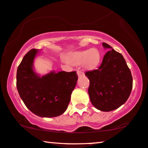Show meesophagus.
I'll use <instances>...</instances> for the list:
<instances>
[{
	"label": "esophagus",
	"mask_w": 148,
	"mask_h": 148,
	"mask_svg": "<svg viewBox=\"0 0 148 148\" xmlns=\"http://www.w3.org/2000/svg\"><path fill=\"white\" fill-rule=\"evenodd\" d=\"M77 73V75H78L79 77H82L83 75H84V73L80 71H78Z\"/></svg>",
	"instance_id": "34e87169"
}]
</instances>
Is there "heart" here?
Here are the masks:
<instances>
[{
    "mask_svg": "<svg viewBox=\"0 0 148 148\" xmlns=\"http://www.w3.org/2000/svg\"><path fill=\"white\" fill-rule=\"evenodd\" d=\"M100 54L96 48L81 50L69 56L68 60L74 65H79L83 64L86 69L92 70L100 63Z\"/></svg>",
    "mask_w": 148,
    "mask_h": 148,
    "instance_id": "heart-1",
    "label": "heart"
}]
</instances>
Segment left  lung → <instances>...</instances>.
<instances>
[{
  "label": "left lung",
  "mask_w": 148,
  "mask_h": 148,
  "mask_svg": "<svg viewBox=\"0 0 148 148\" xmlns=\"http://www.w3.org/2000/svg\"><path fill=\"white\" fill-rule=\"evenodd\" d=\"M105 54L98 69L87 71L90 80L88 94L92 104L98 110L109 112L125 104L133 87L131 71L124 57L106 43H102Z\"/></svg>",
  "instance_id": "left-lung-1"
}]
</instances>
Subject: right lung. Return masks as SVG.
<instances>
[{"label":"right lung","instance_id":"1","mask_svg":"<svg viewBox=\"0 0 148 148\" xmlns=\"http://www.w3.org/2000/svg\"><path fill=\"white\" fill-rule=\"evenodd\" d=\"M39 50H30L17 71V88L26 107L40 117H55L67 109L77 82L76 71H54L40 75L34 69Z\"/></svg>","mask_w":148,"mask_h":148}]
</instances>
